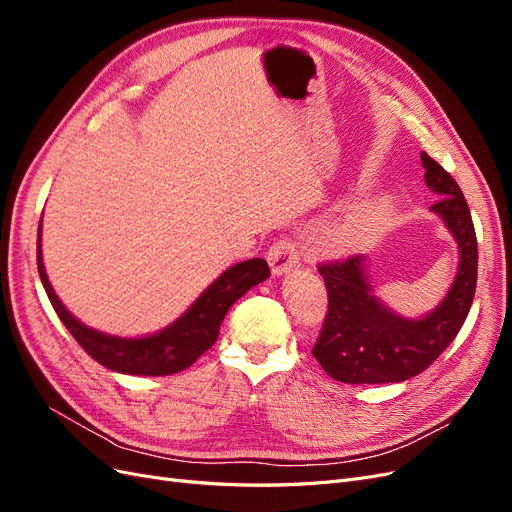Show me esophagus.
Segmentation results:
<instances>
[{"mask_svg":"<svg viewBox=\"0 0 512 512\" xmlns=\"http://www.w3.org/2000/svg\"><path fill=\"white\" fill-rule=\"evenodd\" d=\"M269 258V265H271V271L275 275H282V273H288L292 271L294 267H299V250H297V243H294L292 239L284 237L280 241H275L271 245V250L267 254Z\"/></svg>","mask_w":512,"mask_h":512,"instance_id":"34e87169","label":"esophagus"}]
</instances>
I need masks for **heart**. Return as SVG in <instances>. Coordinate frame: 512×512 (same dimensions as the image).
<instances>
[{"mask_svg": "<svg viewBox=\"0 0 512 512\" xmlns=\"http://www.w3.org/2000/svg\"><path fill=\"white\" fill-rule=\"evenodd\" d=\"M369 218H365V215H356V218H352L348 224H346V230H344V235L346 237H359V235H363V232L369 228Z\"/></svg>", "mask_w": 512, "mask_h": 512, "instance_id": "1", "label": "heart"}]
</instances>
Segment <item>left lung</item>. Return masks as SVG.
<instances>
[{
    "instance_id": "obj_1",
    "label": "left lung",
    "mask_w": 512,
    "mask_h": 512,
    "mask_svg": "<svg viewBox=\"0 0 512 512\" xmlns=\"http://www.w3.org/2000/svg\"><path fill=\"white\" fill-rule=\"evenodd\" d=\"M425 181L440 194L431 205L459 243V273L446 299L423 320L389 312L371 294L361 254L320 262L327 316L312 354L327 374L348 384L404 382L425 371L451 346L474 301L478 243L470 207L457 181L423 151Z\"/></svg>"
}]
</instances>
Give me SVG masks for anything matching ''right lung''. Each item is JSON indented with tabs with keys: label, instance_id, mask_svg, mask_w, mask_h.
<instances>
[{
	"label": "right lung",
	"instance_id": "add662e5",
	"mask_svg": "<svg viewBox=\"0 0 512 512\" xmlns=\"http://www.w3.org/2000/svg\"><path fill=\"white\" fill-rule=\"evenodd\" d=\"M38 273L59 320L64 322V327L72 333V337L91 359L98 361L106 369L134 376H170L194 365L215 344V339L220 335V324L230 305L243 297L252 286L267 280L271 275L267 260H243L239 265L224 271L218 280L200 294L198 301L188 312L162 333L138 339H121L85 327V324H81L61 305L42 265L40 228Z\"/></svg>",
	"mask_w": 512,
	"mask_h": 512
}]
</instances>
